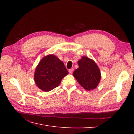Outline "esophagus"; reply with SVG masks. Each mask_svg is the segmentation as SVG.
<instances>
[{
	"instance_id": "esophagus-1",
	"label": "esophagus",
	"mask_w": 134,
	"mask_h": 134,
	"mask_svg": "<svg viewBox=\"0 0 134 134\" xmlns=\"http://www.w3.org/2000/svg\"><path fill=\"white\" fill-rule=\"evenodd\" d=\"M69 71L70 73H72V72L74 71V69L73 68H71V69H70L69 70Z\"/></svg>"
}]
</instances>
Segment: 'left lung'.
I'll return each instance as SVG.
<instances>
[{"mask_svg":"<svg viewBox=\"0 0 134 134\" xmlns=\"http://www.w3.org/2000/svg\"><path fill=\"white\" fill-rule=\"evenodd\" d=\"M78 64L79 68L74 71V76L85 90H94L98 86L101 78L98 66L94 61L86 56H83Z\"/></svg>","mask_w":134,"mask_h":134,"instance_id":"left-lung-1","label":"left lung"}]
</instances>
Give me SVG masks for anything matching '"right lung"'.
Wrapping results in <instances>:
<instances>
[{
  "label": "right lung",
  "instance_id": "right-lung-1",
  "mask_svg": "<svg viewBox=\"0 0 134 134\" xmlns=\"http://www.w3.org/2000/svg\"><path fill=\"white\" fill-rule=\"evenodd\" d=\"M68 74L63 62L54 55H48L41 59L36 67L34 79L40 90L48 92L59 86Z\"/></svg>",
  "mask_w": 134,
  "mask_h": 134
}]
</instances>
